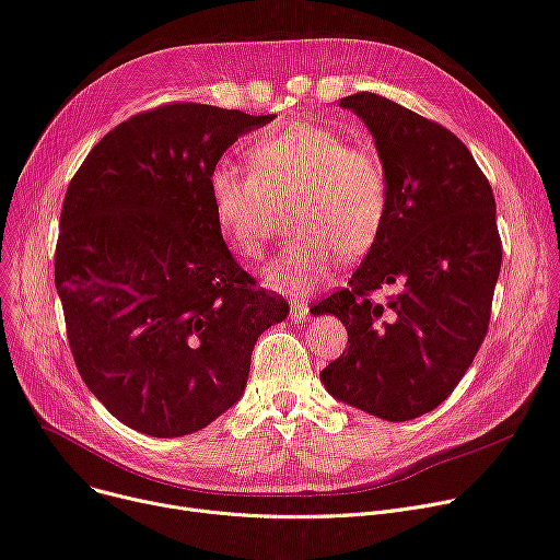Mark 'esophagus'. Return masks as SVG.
Listing matches in <instances>:
<instances>
[{"label": "esophagus", "mask_w": 560, "mask_h": 560, "mask_svg": "<svg viewBox=\"0 0 560 560\" xmlns=\"http://www.w3.org/2000/svg\"><path fill=\"white\" fill-rule=\"evenodd\" d=\"M308 317H311V308H308L306 302H292L290 304V319L294 324H304V322H308Z\"/></svg>", "instance_id": "34e87169"}]
</instances>
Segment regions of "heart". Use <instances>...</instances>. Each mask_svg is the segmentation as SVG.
<instances>
[{
	"label": "heart",
	"instance_id": "obj_1",
	"mask_svg": "<svg viewBox=\"0 0 560 560\" xmlns=\"http://www.w3.org/2000/svg\"><path fill=\"white\" fill-rule=\"evenodd\" d=\"M249 173L218 162L207 175V198L225 243L241 256L264 252L275 202L292 198L296 236L266 270L283 294H308L338 260L374 245L387 213V175L381 160L349 145L335 130L294 121L247 148Z\"/></svg>",
	"mask_w": 560,
	"mask_h": 560
}]
</instances>
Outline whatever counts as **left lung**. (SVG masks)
I'll return each mask as SVG.
<instances>
[{
	"label": "left lung",
	"mask_w": 560,
	"mask_h": 560,
	"mask_svg": "<svg viewBox=\"0 0 560 560\" xmlns=\"http://www.w3.org/2000/svg\"><path fill=\"white\" fill-rule=\"evenodd\" d=\"M340 107L374 137L387 213L349 288L313 306L349 330V349L319 381L371 417L409 421L453 394L487 335L502 268L495 198L451 130L371 92ZM387 284L401 292L371 303Z\"/></svg>",
	"instance_id": "1"
}]
</instances>
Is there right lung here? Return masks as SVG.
I'll use <instances>...</instances> for the list:
<instances>
[{"label": "right lung", "mask_w": 560, "mask_h": 560, "mask_svg": "<svg viewBox=\"0 0 560 560\" xmlns=\"http://www.w3.org/2000/svg\"><path fill=\"white\" fill-rule=\"evenodd\" d=\"M275 115L168 103L109 130L67 186L56 290L90 392L158 439L198 432L243 396L258 335L288 317L215 225L207 175Z\"/></svg>", "instance_id": "add662e5"}]
</instances>
